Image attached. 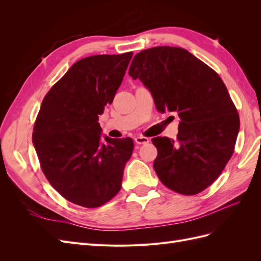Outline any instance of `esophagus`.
<instances>
[{
	"instance_id": "obj_1",
	"label": "esophagus",
	"mask_w": 261,
	"mask_h": 261,
	"mask_svg": "<svg viewBox=\"0 0 261 261\" xmlns=\"http://www.w3.org/2000/svg\"><path fill=\"white\" fill-rule=\"evenodd\" d=\"M149 141H150V139L147 137H144V136L135 137V143L138 145H145V144H148Z\"/></svg>"
}]
</instances>
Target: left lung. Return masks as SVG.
Returning <instances> with one entry per match:
<instances>
[{"instance_id":"1","label":"left lung","mask_w":261,"mask_h":261,"mask_svg":"<svg viewBox=\"0 0 261 261\" xmlns=\"http://www.w3.org/2000/svg\"><path fill=\"white\" fill-rule=\"evenodd\" d=\"M151 93L159 112H177L176 140L152 139L153 169L168 188L196 195L215 181L231 159L240 117L220 76L187 50L154 46L137 53L128 70Z\"/></svg>"}]
</instances>
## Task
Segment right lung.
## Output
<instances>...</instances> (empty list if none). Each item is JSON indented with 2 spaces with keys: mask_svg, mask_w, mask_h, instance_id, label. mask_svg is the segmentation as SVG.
Instances as JSON below:
<instances>
[{
  "mask_svg": "<svg viewBox=\"0 0 261 261\" xmlns=\"http://www.w3.org/2000/svg\"><path fill=\"white\" fill-rule=\"evenodd\" d=\"M133 52L92 55L70 67L44 97L33 143L50 184L86 208L105 204L120 192L132 138L101 137L99 115L112 103Z\"/></svg>",
  "mask_w": 261,
  "mask_h": 261,
  "instance_id": "add662e5",
  "label": "right lung"
}]
</instances>
